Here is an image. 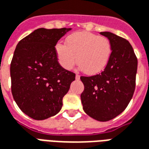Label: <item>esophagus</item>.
<instances>
[{
	"instance_id": "1",
	"label": "esophagus",
	"mask_w": 149,
	"mask_h": 149,
	"mask_svg": "<svg viewBox=\"0 0 149 149\" xmlns=\"http://www.w3.org/2000/svg\"><path fill=\"white\" fill-rule=\"evenodd\" d=\"M75 78H76V79H79L80 75L79 74H76V76H75Z\"/></svg>"
}]
</instances>
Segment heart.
Segmentation results:
<instances>
[{"label": "heart", "mask_w": 149, "mask_h": 149, "mask_svg": "<svg viewBox=\"0 0 149 149\" xmlns=\"http://www.w3.org/2000/svg\"><path fill=\"white\" fill-rule=\"evenodd\" d=\"M58 61L64 69L71 70L76 62L84 73L93 75L103 71L111 54L110 41L92 33H74L66 39V46H55Z\"/></svg>", "instance_id": "b5f03b06"}]
</instances>
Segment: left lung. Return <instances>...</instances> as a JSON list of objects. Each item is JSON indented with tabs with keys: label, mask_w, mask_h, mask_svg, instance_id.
<instances>
[{
	"label": "left lung",
	"mask_w": 149,
	"mask_h": 149,
	"mask_svg": "<svg viewBox=\"0 0 149 149\" xmlns=\"http://www.w3.org/2000/svg\"><path fill=\"white\" fill-rule=\"evenodd\" d=\"M111 46L110 59L103 72L81 76L83 108L98 121H108L122 113L132 100L136 87L137 58L128 41L111 32H101Z\"/></svg>",
	"instance_id": "1"
}]
</instances>
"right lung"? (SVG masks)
I'll return each instance as SVG.
<instances>
[{
    "mask_svg": "<svg viewBox=\"0 0 149 149\" xmlns=\"http://www.w3.org/2000/svg\"><path fill=\"white\" fill-rule=\"evenodd\" d=\"M70 28L34 30L17 45L10 64L11 91L19 108L33 120L55 116L75 74L60 66L55 46Z\"/></svg>",
    "mask_w": 149,
    "mask_h": 149,
    "instance_id": "obj_1",
    "label": "right lung"
}]
</instances>
